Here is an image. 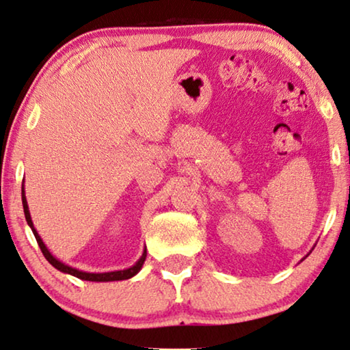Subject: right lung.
<instances>
[{
    "instance_id": "obj_1",
    "label": "right lung",
    "mask_w": 350,
    "mask_h": 350,
    "mask_svg": "<svg viewBox=\"0 0 350 350\" xmlns=\"http://www.w3.org/2000/svg\"><path fill=\"white\" fill-rule=\"evenodd\" d=\"M21 200H23V209H25V217H26V221L27 225L32 228V232L33 236L37 239V243L40 246V250H42L43 256L46 257V260H48L51 265L55 267L57 270H60L63 273H68V274H72V276H76L79 279H83V280H93V282H108V280H124V279H130L133 278L135 274L141 270L142 263L146 260V256H147V251L144 250V253H142L141 259L137 260L133 267L129 268V270H122V271H111V273H85V271H79L76 268H71L65 265V263H62L60 260H57L55 257L49 253L48 248H46L43 240L40 239L38 232L36 231V228L32 225V220H31V214H29V209H27V203H26V197H25V189L21 191Z\"/></svg>"
}]
</instances>
